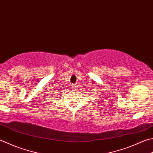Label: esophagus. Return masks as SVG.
<instances>
[{"instance_id": "1", "label": "esophagus", "mask_w": 153, "mask_h": 153, "mask_svg": "<svg viewBox=\"0 0 153 153\" xmlns=\"http://www.w3.org/2000/svg\"><path fill=\"white\" fill-rule=\"evenodd\" d=\"M71 89H72L73 91H75L76 89V85H73L71 87Z\"/></svg>"}]
</instances>
